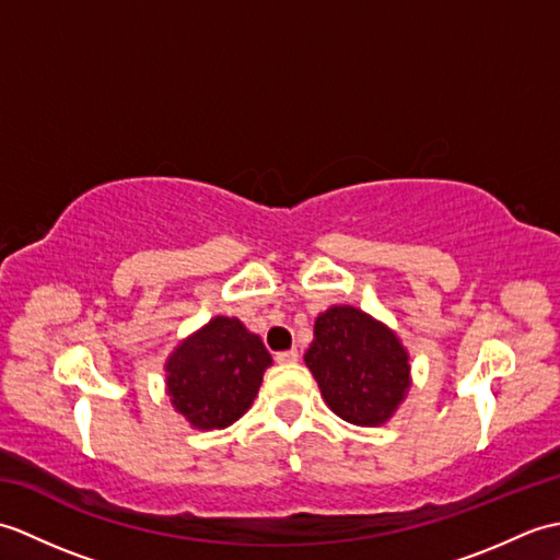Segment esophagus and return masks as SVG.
I'll use <instances>...</instances> for the list:
<instances>
[{
    "label": "esophagus",
    "mask_w": 560,
    "mask_h": 560,
    "mask_svg": "<svg viewBox=\"0 0 560 560\" xmlns=\"http://www.w3.org/2000/svg\"><path fill=\"white\" fill-rule=\"evenodd\" d=\"M295 361H299V351H295V349L277 353V363H281V365H289V363H295Z\"/></svg>",
    "instance_id": "1"
}]
</instances>
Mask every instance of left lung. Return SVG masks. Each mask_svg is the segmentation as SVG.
I'll return each instance as SVG.
<instances>
[{"label":"left lung","mask_w":560,"mask_h":560,"mask_svg":"<svg viewBox=\"0 0 560 560\" xmlns=\"http://www.w3.org/2000/svg\"><path fill=\"white\" fill-rule=\"evenodd\" d=\"M305 365L327 407L353 425H383L411 387L409 351L399 337L353 305H335L315 319Z\"/></svg>","instance_id":"1"}]
</instances>
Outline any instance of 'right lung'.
Returning <instances> with one entry per match:
<instances>
[{
    "label": "right lung",
    "instance_id": "right-lung-1",
    "mask_svg": "<svg viewBox=\"0 0 560 560\" xmlns=\"http://www.w3.org/2000/svg\"><path fill=\"white\" fill-rule=\"evenodd\" d=\"M271 365L265 343L237 317H213L165 361V387L197 431L229 428L249 409Z\"/></svg>",
    "mask_w": 560,
    "mask_h": 560
}]
</instances>
